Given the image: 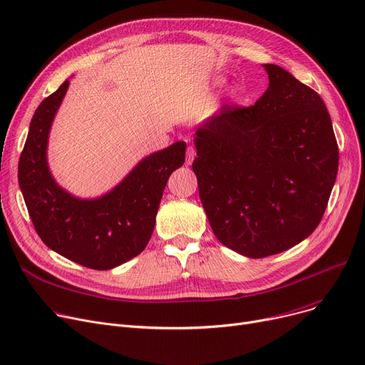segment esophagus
I'll use <instances>...</instances> for the list:
<instances>
[{
  "label": "esophagus",
  "instance_id": "obj_1",
  "mask_svg": "<svg viewBox=\"0 0 365 365\" xmlns=\"http://www.w3.org/2000/svg\"><path fill=\"white\" fill-rule=\"evenodd\" d=\"M194 158H195V149L192 146H189L187 150H186V165L192 164Z\"/></svg>",
  "mask_w": 365,
  "mask_h": 365
}]
</instances>
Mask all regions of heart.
<instances>
[{
	"label": "heart",
	"instance_id": "b5f03b06",
	"mask_svg": "<svg viewBox=\"0 0 365 365\" xmlns=\"http://www.w3.org/2000/svg\"><path fill=\"white\" fill-rule=\"evenodd\" d=\"M231 94H232L234 99H238V98H240V91H238V90H232Z\"/></svg>",
	"mask_w": 365,
	"mask_h": 365
}]
</instances>
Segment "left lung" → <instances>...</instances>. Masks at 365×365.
Segmentation results:
<instances>
[{"label": "left lung", "mask_w": 365, "mask_h": 365, "mask_svg": "<svg viewBox=\"0 0 365 365\" xmlns=\"http://www.w3.org/2000/svg\"><path fill=\"white\" fill-rule=\"evenodd\" d=\"M269 87L250 108H222L195 131L200 198L216 238L250 259L308 238L327 207L339 167L319 94L266 63Z\"/></svg>", "instance_id": "obj_1"}]
</instances>
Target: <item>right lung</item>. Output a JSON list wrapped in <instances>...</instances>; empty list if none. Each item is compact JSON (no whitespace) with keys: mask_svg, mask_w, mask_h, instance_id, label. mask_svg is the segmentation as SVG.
Instances as JSON below:
<instances>
[{"mask_svg":"<svg viewBox=\"0 0 365 365\" xmlns=\"http://www.w3.org/2000/svg\"><path fill=\"white\" fill-rule=\"evenodd\" d=\"M66 80L36 108L19 161V186L36 234L50 248L90 269H113L140 255L150 240L164 187L185 163L186 143L150 153L110 190L80 198L53 178L47 148Z\"/></svg>","mask_w":365,"mask_h":365,"instance_id":"add662e5","label":"right lung"}]
</instances>
